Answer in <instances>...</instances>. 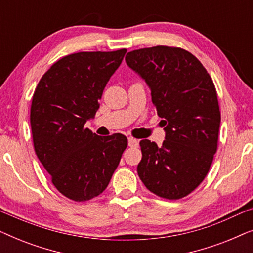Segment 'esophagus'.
Masks as SVG:
<instances>
[{"mask_svg":"<svg viewBox=\"0 0 253 253\" xmlns=\"http://www.w3.org/2000/svg\"><path fill=\"white\" fill-rule=\"evenodd\" d=\"M127 143H129L130 147H137L138 145H139V141L134 139V138H129V139H127Z\"/></svg>","mask_w":253,"mask_h":253,"instance_id":"1","label":"esophagus"}]
</instances>
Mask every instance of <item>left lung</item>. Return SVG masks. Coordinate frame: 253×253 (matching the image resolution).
Listing matches in <instances>:
<instances>
[{
  "label": "left lung",
  "mask_w": 253,
  "mask_h": 253,
  "mask_svg": "<svg viewBox=\"0 0 253 253\" xmlns=\"http://www.w3.org/2000/svg\"><path fill=\"white\" fill-rule=\"evenodd\" d=\"M126 62L151 89L166 126L162 146L140 140L138 176L157 196L181 199L203 182L216 152L221 116L215 86L197 57L182 48L132 50Z\"/></svg>",
  "instance_id": "left-lung-1"
}]
</instances>
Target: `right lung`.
Here are the masks:
<instances>
[{
    "mask_svg": "<svg viewBox=\"0 0 253 253\" xmlns=\"http://www.w3.org/2000/svg\"><path fill=\"white\" fill-rule=\"evenodd\" d=\"M126 53L68 55L51 65L34 91L30 121L37 157L55 188L75 202L105 191L127 146L122 133L102 137L85 126Z\"/></svg>",
    "mask_w": 253,
    "mask_h": 253,
    "instance_id": "obj_1",
    "label": "right lung"
}]
</instances>
